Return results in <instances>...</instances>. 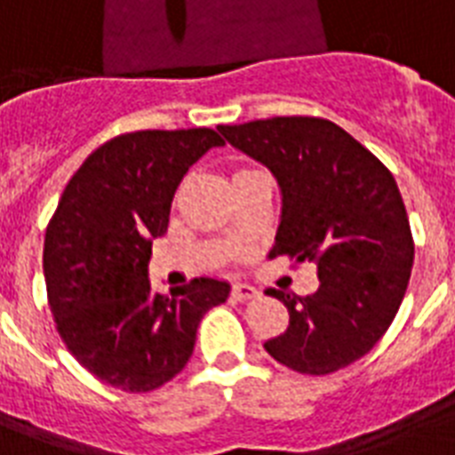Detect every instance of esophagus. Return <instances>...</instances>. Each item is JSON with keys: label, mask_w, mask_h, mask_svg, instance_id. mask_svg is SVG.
Wrapping results in <instances>:
<instances>
[{"label": "esophagus", "mask_w": 455, "mask_h": 455, "mask_svg": "<svg viewBox=\"0 0 455 455\" xmlns=\"http://www.w3.org/2000/svg\"><path fill=\"white\" fill-rule=\"evenodd\" d=\"M259 292H257V288H252V285L248 283H235L234 288H231V298L238 299V302H245V299H252L257 298Z\"/></svg>", "instance_id": "34e87169"}]
</instances>
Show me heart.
<instances>
[{
  "instance_id": "heart-1",
  "label": "heart",
  "mask_w": 455,
  "mask_h": 455,
  "mask_svg": "<svg viewBox=\"0 0 455 455\" xmlns=\"http://www.w3.org/2000/svg\"><path fill=\"white\" fill-rule=\"evenodd\" d=\"M241 172H245V170H241Z\"/></svg>"
}]
</instances>
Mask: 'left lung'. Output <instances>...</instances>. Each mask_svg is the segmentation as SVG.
I'll return each mask as SVG.
<instances>
[{"label":"left lung","instance_id":"obj_1","mask_svg":"<svg viewBox=\"0 0 455 455\" xmlns=\"http://www.w3.org/2000/svg\"><path fill=\"white\" fill-rule=\"evenodd\" d=\"M217 130L276 177L283 207L271 257L309 259L321 281L307 298L267 291L288 307L291 325L264 349L307 375L349 366L395 321L413 267L409 214L392 172L323 117H269Z\"/></svg>","mask_w":455,"mask_h":455}]
</instances>
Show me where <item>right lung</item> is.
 Instances as JSON below:
<instances>
[{"mask_svg": "<svg viewBox=\"0 0 455 455\" xmlns=\"http://www.w3.org/2000/svg\"><path fill=\"white\" fill-rule=\"evenodd\" d=\"M214 130H144L99 146L68 181L44 235V281L68 352L110 387L151 392L188 363L207 309L231 285L193 278L157 295L153 238L198 157L221 146Z\"/></svg>", "mask_w": 455, "mask_h": 455, "instance_id": "1", "label": "right lung"}]
</instances>
